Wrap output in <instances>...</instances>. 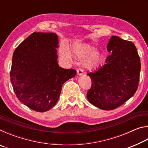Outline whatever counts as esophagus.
I'll list each match as a JSON object with an SVG mask.
<instances>
[{"label":"esophagus","mask_w":148,"mask_h":148,"mask_svg":"<svg viewBox=\"0 0 148 148\" xmlns=\"http://www.w3.org/2000/svg\"><path fill=\"white\" fill-rule=\"evenodd\" d=\"M77 74H78V75H79V76H81V75L84 74V71H82V69H77Z\"/></svg>","instance_id":"34e87169"}]
</instances>
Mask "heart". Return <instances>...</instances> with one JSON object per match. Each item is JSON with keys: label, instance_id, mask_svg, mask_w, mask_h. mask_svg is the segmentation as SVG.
<instances>
[{"label": "heart", "instance_id": "b5f03b06", "mask_svg": "<svg viewBox=\"0 0 148 148\" xmlns=\"http://www.w3.org/2000/svg\"><path fill=\"white\" fill-rule=\"evenodd\" d=\"M71 51L75 56L83 59V66L87 69L97 68L102 59V55L92 45L87 43H80L74 45ZM61 56L70 58L71 55L66 48H62L60 51Z\"/></svg>", "mask_w": 148, "mask_h": 148}]
</instances>
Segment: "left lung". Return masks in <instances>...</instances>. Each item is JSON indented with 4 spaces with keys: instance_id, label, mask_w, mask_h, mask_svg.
Returning <instances> with one entry per match:
<instances>
[{
    "instance_id": "obj_1",
    "label": "left lung",
    "mask_w": 148,
    "mask_h": 148,
    "mask_svg": "<svg viewBox=\"0 0 148 148\" xmlns=\"http://www.w3.org/2000/svg\"><path fill=\"white\" fill-rule=\"evenodd\" d=\"M110 56L105 64L88 73L92 84L87 98L105 110L116 109L132 97L138 89L140 60L132 42L113 36L107 45Z\"/></svg>"
}]
</instances>
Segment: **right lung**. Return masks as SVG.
<instances>
[{
  "label": "right lung",
  "mask_w": 148,
  "mask_h": 148,
  "mask_svg": "<svg viewBox=\"0 0 148 148\" xmlns=\"http://www.w3.org/2000/svg\"><path fill=\"white\" fill-rule=\"evenodd\" d=\"M58 36L53 32H34L15 49L10 80L19 101L44 112L58 101L64 83L76 74L57 63Z\"/></svg>",
  "instance_id": "right-lung-1"
}]
</instances>
